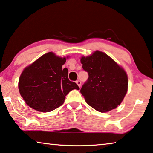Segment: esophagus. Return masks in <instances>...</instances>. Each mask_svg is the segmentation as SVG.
I'll return each instance as SVG.
<instances>
[{"instance_id": "34e87169", "label": "esophagus", "mask_w": 153, "mask_h": 153, "mask_svg": "<svg viewBox=\"0 0 153 153\" xmlns=\"http://www.w3.org/2000/svg\"><path fill=\"white\" fill-rule=\"evenodd\" d=\"M76 83H77V85H78L79 87H80V86H81V81L80 80H77Z\"/></svg>"}]
</instances>
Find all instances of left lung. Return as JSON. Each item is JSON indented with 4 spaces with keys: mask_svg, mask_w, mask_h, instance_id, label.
<instances>
[{
    "mask_svg": "<svg viewBox=\"0 0 153 153\" xmlns=\"http://www.w3.org/2000/svg\"><path fill=\"white\" fill-rule=\"evenodd\" d=\"M88 79L80 93L90 106L101 113L120 105L128 90V77L124 70L103 52L96 51L81 58Z\"/></svg>",
    "mask_w": 153,
    "mask_h": 153,
    "instance_id": "left-lung-1",
    "label": "left lung"
}]
</instances>
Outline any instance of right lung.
<instances>
[{
    "mask_svg": "<svg viewBox=\"0 0 153 153\" xmlns=\"http://www.w3.org/2000/svg\"><path fill=\"white\" fill-rule=\"evenodd\" d=\"M65 62V58L49 52L24 69L18 88L27 105L40 112H50L62 105L71 91L79 89L69 79L67 68L62 67Z\"/></svg>",
    "mask_w": 153,
    "mask_h": 153,
    "instance_id": "add662e5",
    "label": "right lung"
}]
</instances>
